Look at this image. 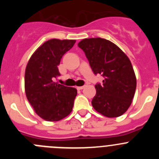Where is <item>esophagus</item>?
Masks as SVG:
<instances>
[{"label": "esophagus", "instance_id": "esophagus-1", "mask_svg": "<svg viewBox=\"0 0 159 159\" xmlns=\"http://www.w3.org/2000/svg\"><path fill=\"white\" fill-rule=\"evenodd\" d=\"M77 89L78 90H82V89H84V86H80V87H77Z\"/></svg>", "mask_w": 159, "mask_h": 159}]
</instances>
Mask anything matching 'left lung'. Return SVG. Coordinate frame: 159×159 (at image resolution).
<instances>
[{"mask_svg":"<svg viewBox=\"0 0 159 159\" xmlns=\"http://www.w3.org/2000/svg\"><path fill=\"white\" fill-rule=\"evenodd\" d=\"M78 46L84 52L95 75L104 77L95 85L92 101L95 110L108 118L119 117L127 111L136 89V77L130 60L110 40L84 39Z\"/></svg>","mask_w":159,"mask_h":159,"instance_id":"left-lung-1","label":"left lung"}]
</instances>
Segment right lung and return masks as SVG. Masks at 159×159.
Segmentation results:
<instances>
[{"label": "right lung", "instance_id": "obj_1", "mask_svg": "<svg viewBox=\"0 0 159 159\" xmlns=\"http://www.w3.org/2000/svg\"><path fill=\"white\" fill-rule=\"evenodd\" d=\"M75 43V40H48L36 49L26 66L25 94L35 112L46 121H59L72 111L77 90L53 80L60 75L61 58Z\"/></svg>", "mask_w": 159, "mask_h": 159}]
</instances>
